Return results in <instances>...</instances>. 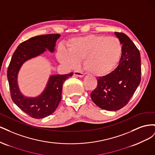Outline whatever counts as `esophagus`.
I'll use <instances>...</instances> for the list:
<instances>
[{
    "label": "esophagus",
    "instance_id": "1",
    "mask_svg": "<svg viewBox=\"0 0 155 155\" xmlns=\"http://www.w3.org/2000/svg\"><path fill=\"white\" fill-rule=\"evenodd\" d=\"M74 75L75 76H77V77H80V78H82L84 76V74L83 72H81L79 71H78V70H76V71H74Z\"/></svg>",
    "mask_w": 155,
    "mask_h": 155
}]
</instances>
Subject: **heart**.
I'll return each instance as SVG.
<instances>
[{"label": "heart", "mask_w": 155, "mask_h": 155, "mask_svg": "<svg viewBox=\"0 0 155 155\" xmlns=\"http://www.w3.org/2000/svg\"><path fill=\"white\" fill-rule=\"evenodd\" d=\"M67 50L59 48V61L69 68H75L83 59V66L96 76L109 74L118 63L122 45L118 38L104 35H89L75 37L67 44Z\"/></svg>", "instance_id": "heart-1"}]
</instances>
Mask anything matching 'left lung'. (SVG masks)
<instances>
[{
  "mask_svg": "<svg viewBox=\"0 0 155 155\" xmlns=\"http://www.w3.org/2000/svg\"><path fill=\"white\" fill-rule=\"evenodd\" d=\"M122 45L119 64L105 76L97 78V85L91 94L102 109L117 110L125 106L141 81V60L138 49L124 33L114 32Z\"/></svg>",
  "mask_w": 155,
  "mask_h": 155,
  "instance_id": "obj_1",
  "label": "left lung"
}]
</instances>
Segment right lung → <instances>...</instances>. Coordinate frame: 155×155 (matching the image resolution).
<instances>
[{
    "label": "right lung",
    "mask_w": 155,
    "mask_h": 155,
    "mask_svg": "<svg viewBox=\"0 0 155 155\" xmlns=\"http://www.w3.org/2000/svg\"><path fill=\"white\" fill-rule=\"evenodd\" d=\"M60 36L59 34L42 35L22 42L13 53L9 64L7 77L12 99L18 108L34 118H43L56 110L61 100L63 83L72 76L73 72L50 76L44 91L35 97L22 94L18 87L17 75L27 60L44 53L46 48L51 52L54 51L56 41Z\"/></svg>",
    "instance_id": "right-lung-1"
}]
</instances>
